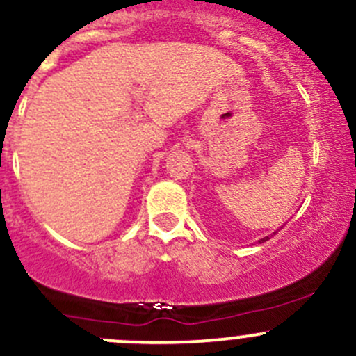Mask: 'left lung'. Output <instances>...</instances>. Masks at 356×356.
I'll list each match as a JSON object with an SVG mask.
<instances>
[{
    "instance_id": "left-lung-1",
    "label": "left lung",
    "mask_w": 356,
    "mask_h": 356,
    "mask_svg": "<svg viewBox=\"0 0 356 356\" xmlns=\"http://www.w3.org/2000/svg\"><path fill=\"white\" fill-rule=\"evenodd\" d=\"M268 241V237H265V238H261V241H259V244H263V242H266Z\"/></svg>"
}]
</instances>
